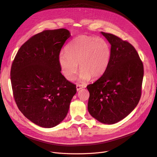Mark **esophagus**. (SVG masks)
<instances>
[{
	"mask_svg": "<svg viewBox=\"0 0 157 157\" xmlns=\"http://www.w3.org/2000/svg\"><path fill=\"white\" fill-rule=\"evenodd\" d=\"M86 87V85H80V84H78L76 85V89L78 91V90H79L80 89L83 88H85Z\"/></svg>",
	"mask_w": 157,
	"mask_h": 157,
	"instance_id": "obj_1",
	"label": "esophagus"
}]
</instances>
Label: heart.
<instances>
[{
  "label": "heart",
  "instance_id": "1",
  "mask_svg": "<svg viewBox=\"0 0 157 157\" xmlns=\"http://www.w3.org/2000/svg\"><path fill=\"white\" fill-rule=\"evenodd\" d=\"M111 49L105 40L86 35H79L72 40L61 52L59 63L63 76L72 80L79 67V80L86 81L92 76L101 77L108 69Z\"/></svg>",
  "mask_w": 157,
  "mask_h": 157
}]
</instances>
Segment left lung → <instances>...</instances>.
<instances>
[{
  "label": "left lung",
  "mask_w": 157,
  "mask_h": 157,
  "mask_svg": "<svg viewBox=\"0 0 157 157\" xmlns=\"http://www.w3.org/2000/svg\"><path fill=\"white\" fill-rule=\"evenodd\" d=\"M101 34L111 45V57L105 72L86 86L90 92L88 109L98 121L113 124L128 116L139 103L144 67L128 41L109 33Z\"/></svg>",
  "instance_id": "obj_1"
}]
</instances>
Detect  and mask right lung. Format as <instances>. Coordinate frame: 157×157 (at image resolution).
<instances>
[{
  "instance_id": "right-lung-1",
  "label": "right lung",
  "mask_w": 157,
  "mask_h": 157,
  "mask_svg": "<svg viewBox=\"0 0 157 157\" xmlns=\"http://www.w3.org/2000/svg\"><path fill=\"white\" fill-rule=\"evenodd\" d=\"M68 30H46L31 37L12 63L11 80L14 101L27 119L44 128L65 118L76 85L61 73L59 56Z\"/></svg>"
}]
</instances>
